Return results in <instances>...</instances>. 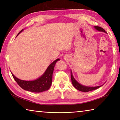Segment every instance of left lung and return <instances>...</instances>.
Masks as SVG:
<instances>
[{
	"label": "left lung",
	"instance_id": "8db88e82",
	"mask_svg": "<svg viewBox=\"0 0 120 120\" xmlns=\"http://www.w3.org/2000/svg\"><path fill=\"white\" fill-rule=\"evenodd\" d=\"M94 27L96 28L97 30H98V31H101V32L106 33V32H105V30L103 29V28L99 27V26H94ZM71 79L72 84L73 85V86H74L75 88H76L77 90L81 91V92H89V91L95 90V89L98 88L101 86H96V87H88V86H84V85H81L75 80V79L74 78V77L72 75L71 70Z\"/></svg>",
	"mask_w": 120,
	"mask_h": 120
}]
</instances>
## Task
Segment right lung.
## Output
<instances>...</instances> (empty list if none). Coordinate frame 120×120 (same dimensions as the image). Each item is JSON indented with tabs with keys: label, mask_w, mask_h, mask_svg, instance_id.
<instances>
[{
	"label": "right lung",
	"mask_w": 120,
	"mask_h": 120,
	"mask_svg": "<svg viewBox=\"0 0 120 120\" xmlns=\"http://www.w3.org/2000/svg\"><path fill=\"white\" fill-rule=\"evenodd\" d=\"M23 31V29L20 31L18 35ZM59 59H57L51 63L48 68L46 69L45 72L37 79L32 81H26L21 80L17 78L12 74L13 78L17 83L18 85L22 88L25 90L34 93H40L44 91L47 90L50 88L52 84V74L54 70V68L56 62L59 60Z\"/></svg>",
	"instance_id": "add662e5"
}]
</instances>
